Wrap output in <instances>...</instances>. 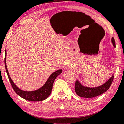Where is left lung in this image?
Segmentation results:
<instances>
[{
  "label": "left lung",
  "instance_id": "1",
  "mask_svg": "<svg viewBox=\"0 0 124 124\" xmlns=\"http://www.w3.org/2000/svg\"><path fill=\"white\" fill-rule=\"evenodd\" d=\"M112 43L114 47H115V43L114 38H112ZM114 76L113 75L104 84L96 87H88L84 86L79 83L78 80L75 81V91L80 97L84 98H92L102 95L107 91L113 82Z\"/></svg>",
  "mask_w": 124,
  "mask_h": 124
}]
</instances>
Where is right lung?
<instances>
[{
    "label": "right lung",
    "mask_w": 124,
    "mask_h": 124,
    "mask_svg": "<svg viewBox=\"0 0 124 124\" xmlns=\"http://www.w3.org/2000/svg\"><path fill=\"white\" fill-rule=\"evenodd\" d=\"M6 56H7V52H6L5 50V59H4V60H5L6 71H7L8 76L9 78V81L11 83L12 87L18 96H20L21 97L24 98L26 100L29 101H41L46 99L51 93L54 80L58 75H60L62 72V70H57L51 74L45 84L38 90L33 91H24L20 89L18 87H17L13 82V81L11 80V78H10L9 73L8 70L7 64H6Z\"/></svg>",
    "instance_id": "right-lung-1"
}]
</instances>
